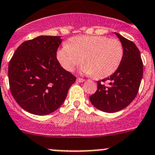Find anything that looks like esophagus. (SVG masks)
<instances>
[{
  "mask_svg": "<svg viewBox=\"0 0 155 155\" xmlns=\"http://www.w3.org/2000/svg\"><path fill=\"white\" fill-rule=\"evenodd\" d=\"M77 81L78 82H84V79H83V78H77Z\"/></svg>",
  "mask_w": 155,
  "mask_h": 155,
  "instance_id": "34e87169",
  "label": "esophagus"
}]
</instances>
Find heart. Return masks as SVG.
<instances>
[{
	"mask_svg": "<svg viewBox=\"0 0 155 155\" xmlns=\"http://www.w3.org/2000/svg\"><path fill=\"white\" fill-rule=\"evenodd\" d=\"M124 56L122 43L102 35H80L64 43L57 53L59 63L72 71L81 61L80 71L96 78H105L119 68Z\"/></svg>",
	"mask_w": 155,
	"mask_h": 155,
	"instance_id": "b5f03b06",
	"label": "heart"
}]
</instances>
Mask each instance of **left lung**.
Segmentation results:
<instances>
[{
	"mask_svg": "<svg viewBox=\"0 0 155 155\" xmlns=\"http://www.w3.org/2000/svg\"><path fill=\"white\" fill-rule=\"evenodd\" d=\"M115 34L124 48L121 63L109 78L97 81V91L89 97L94 107L109 113L118 112L133 102L143 77V62L138 48L132 41Z\"/></svg>",
	"mask_w": 155,
	"mask_h": 155,
	"instance_id": "obj_1",
	"label": "left lung"
}]
</instances>
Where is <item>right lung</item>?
<instances>
[{"mask_svg": "<svg viewBox=\"0 0 155 155\" xmlns=\"http://www.w3.org/2000/svg\"><path fill=\"white\" fill-rule=\"evenodd\" d=\"M61 36L40 35L22 42L8 65L10 90L23 109L35 115L57 110L76 77L62 68L57 51Z\"/></svg>", "mask_w": 155, "mask_h": 155, "instance_id": "add662e5", "label": "right lung"}]
</instances>
